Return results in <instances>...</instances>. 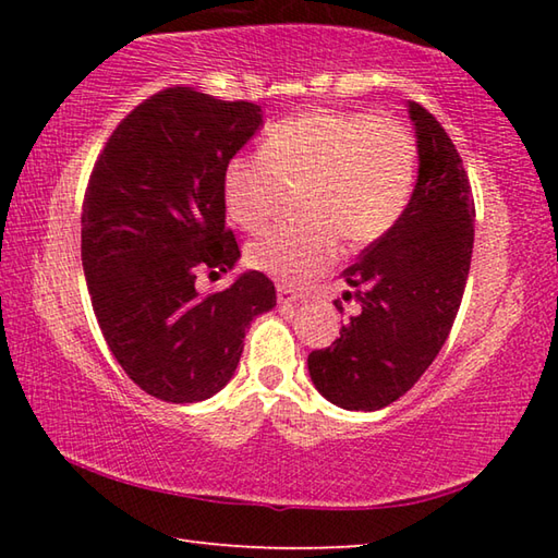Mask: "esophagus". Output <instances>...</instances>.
<instances>
[{"label": "esophagus", "mask_w": 558, "mask_h": 558, "mask_svg": "<svg viewBox=\"0 0 558 558\" xmlns=\"http://www.w3.org/2000/svg\"><path fill=\"white\" fill-rule=\"evenodd\" d=\"M298 300H300V295L295 290H290L286 286H278V302H280V305H292V302H298Z\"/></svg>", "instance_id": "34e87169"}]
</instances>
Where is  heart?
I'll use <instances>...</instances> for the list:
<instances>
[{
    "label": "heart",
    "mask_w": 558,
    "mask_h": 558,
    "mask_svg": "<svg viewBox=\"0 0 558 558\" xmlns=\"http://www.w3.org/2000/svg\"><path fill=\"white\" fill-rule=\"evenodd\" d=\"M415 182V145L401 125L359 112H305L272 125L260 155L233 157L223 174L231 221L260 231L286 189H300L305 223L276 226L245 251L248 266L302 286L337 256L339 235L359 248L403 214Z\"/></svg>",
    "instance_id": "1"
}]
</instances>
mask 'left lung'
<instances>
[{
    "mask_svg": "<svg viewBox=\"0 0 558 558\" xmlns=\"http://www.w3.org/2000/svg\"><path fill=\"white\" fill-rule=\"evenodd\" d=\"M418 179L393 229L342 278L359 310L332 347L307 356L317 391L347 411H379L411 389L446 344L465 292L475 202L456 145L430 112L409 102ZM335 307L344 313L342 300Z\"/></svg>",
    "mask_w": 558,
    "mask_h": 558,
    "instance_id": "obj_1",
    "label": "left lung"
}]
</instances>
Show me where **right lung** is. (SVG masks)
<instances>
[{
	"instance_id": "right-lung-1",
	"label": "right lung",
	"mask_w": 558,
	"mask_h": 558,
	"mask_svg": "<svg viewBox=\"0 0 558 558\" xmlns=\"http://www.w3.org/2000/svg\"><path fill=\"white\" fill-rule=\"evenodd\" d=\"M260 125L256 102L167 88L112 130L93 167L81 214L93 313L130 379L167 403L221 391L253 317L276 307V286L258 270L214 295L194 286L241 258L223 174Z\"/></svg>"
}]
</instances>
